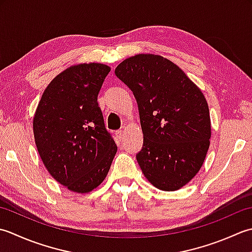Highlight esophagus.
Segmentation results:
<instances>
[{
  "label": "esophagus",
  "mask_w": 252,
  "mask_h": 252,
  "mask_svg": "<svg viewBox=\"0 0 252 252\" xmlns=\"http://www.w3.org/2000/svg\"><path fill=\"white\" fill-rule=\"evenodd\" d=\"M115 136H116L117 139H119L120 141H122L123 138H124V131H123V130H117L115 132Z\"/></svg>",
  "instance_id": "obj_1"
}]
</instances>
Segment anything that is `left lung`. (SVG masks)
I'll return each instance as SVG.
<instances>
[{"instance_id": "left-lung-1", "label": "left lung", "mask_w": 252, "mask_h": 252, "mask_svg": "<svg viewBox=\"0 0 252 252\" xmlns=\"http://www.w3.org/2000/svg\"><path fill=\"white\" fill-rule=\"evenodd\" d=\"M115 75L137 101L143 145L136 158L158 189L173 191L201 168L211 137L203 94L173 62L155 54L131 56Z\"/></svg>"}]
</instances>
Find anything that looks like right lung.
<instances>
[{"label": "right lung", "instance_id": "right-lung-1", "mask_svg": "<svg viewBox=\"0 0 252 252\" xmlns=\"http://www.w3.org/2000/svg\"><path fill=\"white\" fill-rule=\"evenodd\" d=\"M110 70L97 63L67 68L51 81L35 111L33 135L41 160L56 182L75 192L99 186L117 151L97 103Z\"/></svg>", "mask_w": 252, "mask_h": 252}]
</instances>
